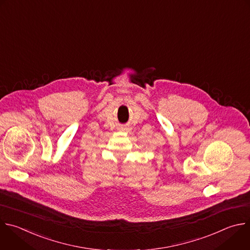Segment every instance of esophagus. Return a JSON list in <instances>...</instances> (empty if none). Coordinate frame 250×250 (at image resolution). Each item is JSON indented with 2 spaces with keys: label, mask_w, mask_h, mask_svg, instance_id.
<instances>
[{
  "label": "esophagus",
  "mask_w": 250,
  "mask_h": 250,
  "mask_svg": "<svg viewBox=\"0 0 250 250\" xmlns=\"http://www.w3.org/2000/svg\"><path fill=\"white\" fill-rule=\"evenodd\" d=\"M121 129H122V130H125V129H127V128H125V127H121Z\"/></svg>",
  "instance_id": "34e87169"
}]
</instances>
